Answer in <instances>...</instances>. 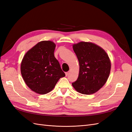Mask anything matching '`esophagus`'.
<instances>
[{
	"instance_id": "obj_1",
	"label": "esophagus",
	"mask_w": 132,
	"mask_h": 132,
	"mask_svg": "<svg viewBox=\"0 0 132 132\" xmlns=\"http://www.w3.org/2000/svg\"><path fill=\"white\" fill-rule=\"evenodd\" d=\"M69 73H70V71H68V72H66V73H65V75H66V76H68V75H69Z\"/></svg>"
}]
</instances>
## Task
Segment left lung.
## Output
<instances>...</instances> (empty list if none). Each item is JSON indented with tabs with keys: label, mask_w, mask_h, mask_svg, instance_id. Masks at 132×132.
I'll list each match as a JSON object with an SVG mask.
<instances>
[{
	"label": "left lung",
	"mask_w": 132,
	"mask_h": 132,
	"mask_svg": "<svg viewBox=\"0 0 132 132\" xmlns=\"http://www.w3.org/2000/svg\"><path fill=\"white\" fill-rule=\"evenodd\" d=\"M79 63V73L72 83L79 93H95L105 85L110 75L111 61L105 50L91 42H80L73 45Z\"/></svg>",
	"instance_id": "obj_1"
}]
</instances>
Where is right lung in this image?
Here are the masks:
<instances>
[{"label": "right lung", "instance_id": "obj_1", "mask_svg": "<svg viewBox=\"0 0 132 132\" xmlns=\"http://www.w3.org/2000/svg\"><path fill=\"white\" fill-rule=\"evenodd\" d=\"M55 48L52 41H41L27 51L22 60L21 73L23 80L37 94L48 93L59 79L65 76L54 57Z\"/></svg>", "mask_w": 132, "mask_h": 132}]
</instances>
